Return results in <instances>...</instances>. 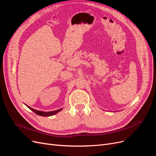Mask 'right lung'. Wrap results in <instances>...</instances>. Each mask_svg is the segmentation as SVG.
<instances>
[{
  "mask_svg": "<svg viewBox=\"0 0 156 156\" xmlns=\"http://www.w3.org/2000/svg\"><path fill=\"white\" fill-rule=\"evenodd\" d=\"M27 107L28 108H29L32 111H33L34 113H36V115H39V116H53V115L56 114V113H58V112H60V111L62 110V108H60V109L56 110V111H53L44 112V111H37V110L34 109V108H32L30 107L29 106H28V105H27Z\"/></svg>",
  "mask_w": 156,
  "mask_h": 156,
  "instance_id": "1",
  "label": "right lung"
}]
</instances>
